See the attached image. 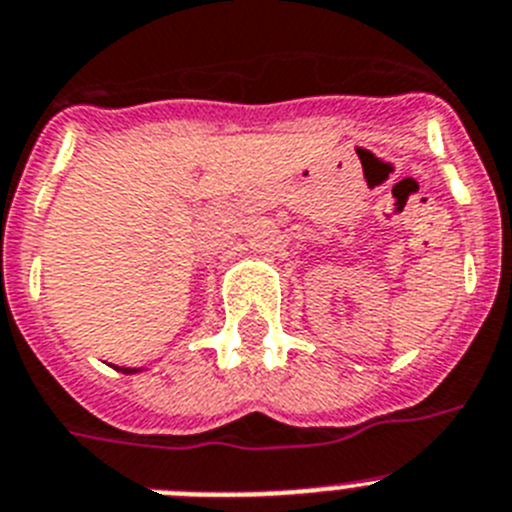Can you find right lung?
I'll use <instances>...</instances> for the list:
<instances>
[{
    "label": "right lung",
    "mask_w": 512,
    "mask_h": 512,
    "mask_svg": "<svg viewBox=\"0 0 512 512\" xmlns=\"http://www.w3.org/2000/svg\"><path fill=\"white\" fill-rule=\"evenodd\" d=\"M111 367H114V364H111ZM114 369H117V372H122V375H135V372H140L143 367H114Z\"/></svg>",
    "instance_id": "1"
}]
</instances>
